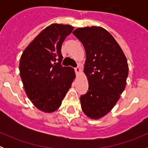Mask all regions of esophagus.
<instances>
[{"label": "esophagus", "instance_id": "obj_1", "mask_svg": "<svg viewBox=\"0 0 148 148\" xmlns=\"http://www.w3.org/2000/svg\"><path fill=\"white\" fill-rule=\"evenodd\" d=\"M75 73H79L81 72V69L79 67H78V66H77V67H75Z\"/></svg>", "mask_w": 148, "mask_h": 148}]
</instances>
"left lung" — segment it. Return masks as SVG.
Segmentation results:
<instances>
[{"label":"left lung","mask_w":148,"mask_h":148,"mask_svg":"<svg viewBox=\"0 0 148 148\" xmlns=\"http://www.w3.org/2000/svg\"><path fill=\"white\" fill-rule=\"evenodd\" d=\"M73 33L86 51L84 73L89 88L81 95L82 109L90 118L98 119L113 109L125 90L127 61L118 43L104 29L84 27Z\"/></svg>","instance_id":"1"}]
</instances>
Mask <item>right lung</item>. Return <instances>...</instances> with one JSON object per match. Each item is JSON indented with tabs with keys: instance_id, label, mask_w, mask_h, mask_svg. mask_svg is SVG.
<instances>
[{
	"instance_id": "1",
	"label": "right lung",
	"mask_w": 148,
	"mask_h": 148,
	"mask_svg": "<svg viewBox=\"0 0 148 148\" xmlns=\"http://www.w3.org/2000/svg\"><path fill=\"white\" fill-rule=\"evenodd\" d=\"M73 29L70 25L53 23L29 44L21 57L19 70L26 93L45 113L59 108L75 78L73 68L61 65V46Z\"/></svg>"
}]
</instances>
